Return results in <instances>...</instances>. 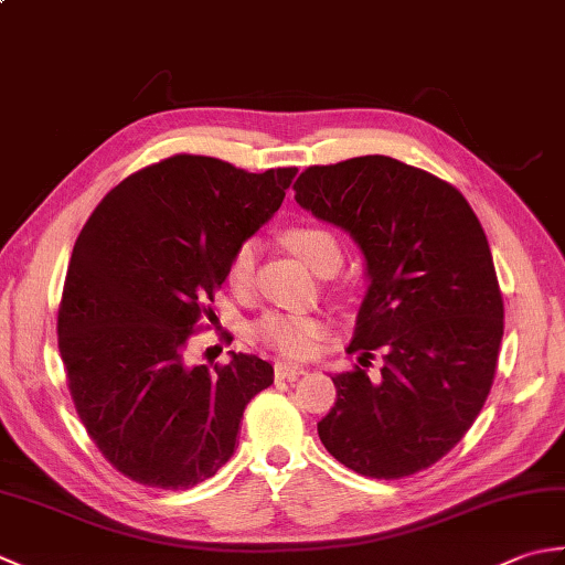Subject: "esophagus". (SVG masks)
I'll return each instance as SVG.
<instances>
[{
  "label": "esophagus",
  "instance_id": "obj_1",
  "mask_svg": "<svg viewBox=\"0 0 565 565\" xmlns=\"http://www.w3.org/2000/svg\"><path fill=\"white\" fill-rule=\"evenodd\" d=\"M306 369L298 364H289V362H276L274 364V376L279 381H294L298 376H303Z\"/></svg>",
  "mask_w": 565,
  "mask_h": 565
}]
</instances>
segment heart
Masks as SVG:
<instances>
[{"label": "heart", "instance_id": "obj_1", "mask_svg": "<svg viewBox=\"0 0 565 565\" xmlns=\"http://www.w3.org/2000/svg\"><path fill=\"white\" fill-rule=\"evenodd\" d=\"M284 243L313 271H322L326 267H332V264L340 267L342 262L340 239L328 227L291 225L284 231ZM252 274H255V243L247 239V243H239L235 247L231 262H227V286L233 291H245L252 284ZM320 332L322 322L318 318L303 313H281V310H271V313L262 316L255 326L257 340L286 356L310 354Z\"/></svg>", "mask_w": 565, "mask_h": 565}]
</instances>
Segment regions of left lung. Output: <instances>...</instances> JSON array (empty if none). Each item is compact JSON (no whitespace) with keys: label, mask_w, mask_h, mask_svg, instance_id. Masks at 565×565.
<instances>
[{"label":"left lung","mask_w":565,"mask_h":565,"mask_svg":"<svg viewBox=\"0 0 565 565\" xmlns=\"http://www.w3.org/2000/svg\"><path fill=\"white\" fill-rule=\"evenodd\" d=\"M294 189L352 235L369 276L347 347L362 366L332 376L320 441L362 476H413L461 441L495 379L505 308L483 225L459 189L386 154L308 167Z\"/></svg>","instance_id":"8db88e82"}]
</instances>
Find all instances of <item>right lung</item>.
<instances>
[{"instance_id": "obj_1", "label": "right lung", "mask_w": 565, "mask_h": 565, "mask_svg": "<svg viewBox=\"0 0 565 565\" xmlns=\"http://www.w3.org/2000/svg\"><path fill=\"white\" fill-rule=\"evenodd\" d=\"M296 167L262 174L174 154L114 186L72 249L57 347L75 411L104 459L130 481L186 490L231 459L247 403L274 383L269 362H186L213 318L239 243L279 211Z\"/></svg>"}]
</instances>
